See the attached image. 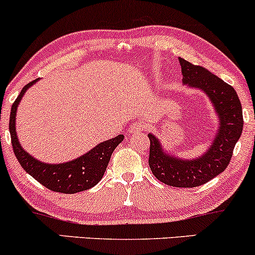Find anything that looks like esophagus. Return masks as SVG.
<instances>
[{
    "label": "esophagus",
    "instance_id": "34e87169",
    "mask_svg": "<svg viewBox=\"0 0 255 255\" xmlns=\"http://www.w3.org/2000/svg\"><path fill=\"white\" fill-rule=\"evenodd\" d=\"M144 129H145V125H144V123L135 122V123H133L132 126H130L129 129H128V132H129V133H140Z\"/></svg>",
    "mask_w": 255,
    "mask_h": 255
}]
</instances>
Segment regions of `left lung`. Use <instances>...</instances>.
<instances>
[{
  "mask_svg": "<svg viewBox=\"0 0 255 255\" xmlns=\"http://www.w3.org/2000/svg\"><path fill=\"white\" fill-rule=\"evenodd\" d=\"M184 85L205 92L219 119L211 146L192 159L178 158L162 147L158 138L149 133L151 172L162 183L174 187H196L224 172L243 129L242 106L236 91L200 65L179 59Z\"/></svg>",
  "mask_w": 255,
  "mask_h": 255,
  "instance_id": "obj_1",
  "label": "left lung"
}]
</instances>
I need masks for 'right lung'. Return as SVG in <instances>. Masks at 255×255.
Instances as JSON below:
<instances>
[{
	"label": "right lung",
	"mask_w": 255,
	"mask_h": 255,
	"mask_svg": "<svg viewBox=\"0 0 255 255\" xmlns=\"http://www.w3.org/2000/svg\"><path fill=\"white\" fill-rule=\"evenodd\" d=\"M36 81L38 80L32 81L24 86L10 109L9 132L16 159L27 174L31 175L38 183L52 191L61 192V194H76V192L85 191V190L96 186L104 175L114 150L116 149L120 142L123 141L125 136L123 134H120L113 139L100 142L96 147L86 152L85 155L72 159V161L65 162V163L49 164L32 157L29 152H26L21 147L20 142L18 140L15 132V117L16 109H18L21 98L25 92L33 83H36Z\"/></svg>",
	"instance_id": "obj_1"
}]
</instances>
